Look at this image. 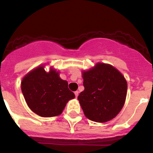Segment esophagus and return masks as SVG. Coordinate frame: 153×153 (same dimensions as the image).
Returning a JSON list of instances; mask_svg holds the SVG:
<instances>
[{"label": "esophagus", "mask_w": 153, "mask_h": 153, "mask_svg": "<svg viewBox=\"0 0 153 153\" xmlns=\"http://www.w3.org/2000/svg\"><path fill=\"white\" fill-rule=\"evenodd\" d=\"M74 94H75L76 97V98H77L78 95H79V92H78V91H76V92H74Z\"/></svg>", "instance_id": "obj_1"}]
</instances>
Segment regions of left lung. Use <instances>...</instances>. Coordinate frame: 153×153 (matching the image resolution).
<instances>
[{
    "mask_svg": "<svg viewBox=\"0 0 153 153\" xmlns=\"http://www.w3.org/2000/svg\"><path fill=\"white\" fill-rule=\"evenodd\" d=\"M84 90L78 100L89 120L105 123L114 118L125 103L127 83L122 74L113 66L97 63L83 73Z\"/></svg>",
    "mask_w": 153,
    "mask_h": 153,
    "instance_id": "8db88e82",
    "label": "left lung"
}]
</instances>
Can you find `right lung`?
<instances>
[{
	"mask_svg": "<svg viewBox=\"0 0 153 153\" xmlns=\"http://www.w3.org/2000/svg\"><path fill=\"white\" fill-rule=\"evenodd\" d=\"M21 90L30 109L43 117L61 114L67 102L75 97L68 88L67 81L60 79L59 73H47L39 67L24 76Z\"/></svg>",
	"mask_w": 153,
	"mask_h": 153,
	"instance_id": "1",
	"label": "right lung"
}]
</instances>
